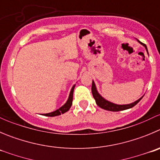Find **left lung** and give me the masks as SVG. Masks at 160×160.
Wrapping results in <instances>:
<instances>
[{"instance_id": "left-lung-1", "label": "left lung", "mask_w": 160, "mask_h": 160, "mask_svg": "<svg viewBox=\"0 0 160 160\" xmlns=\"http://www.w3.org/2000/svg\"><path fill=\"white\" fill-rule=\"evenodd\" d=\"M138 42H139V41H138ZM139 42L140 43H141V42ZM141 44H142V45L145 47L146 50H147V52H148V48H147V46H146V45H144V44H143V43H141ZM92 96H93V98L95 99L96 103H97V104L99 106V107L101 108H103V109H104V110L111 111V112H119V111H122V110H126V109L131 108H133V106L136 105V104H138V102H139L143 97H142L141 98H140L139 100H138L137 101L133 102V103H132V104H125V105H118V104L111 103V102L108 101V100H106L105 99L103 98V97H102L101 96H100V94L97 92V89H96V86H95V84H94L93 81H92Z\"/></svg>"}]
</instances>
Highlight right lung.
I'll use <instances>...</instances> for the list:
<instances>
[{
	"mask_svg": "<svg viewBox=\"0 0 160 160\" xmlns=\"http://www.w3.org/2000/svg\"><path fill=\"white\" fill-rule=\"evenodd\" d=\"M74 86L71 89V92H70V95H69V98H68V101H67L66 104H64L63 106H62L60 108H59L58 110L55 111V112H51V113H48V114H45V116H49V117H53V116H57V115H60L61 114L65 113V112H68V110L70 109V108L71 107L72 105V100H73V92H74Z\"/></svg>",
	"mask_w": 160,
	"mask_h": 160,
	"instance_id": "right-lung-1",
	"label": "right lung"
}]
</instances>
